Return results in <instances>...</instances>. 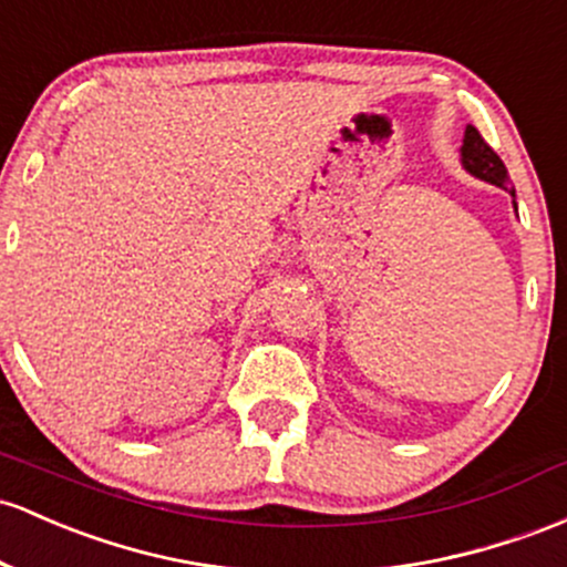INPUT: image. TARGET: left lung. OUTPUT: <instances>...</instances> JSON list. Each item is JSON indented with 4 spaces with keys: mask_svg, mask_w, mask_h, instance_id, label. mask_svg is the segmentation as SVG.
<instances>
[{
    "mask_svg": "<svg viewBox=\"0 0 567 567\" xmlns=\"http://www.w3.org/2000/svg\"><path fill=\"white\" fill-rule=\"evenodd\" d=\"M460 164H463V169L468 174L484 179V183L508 190L512 193V198H516L506 166H503V161L497 158V153L482 140V134H478L474 126H465L463 145H460ZM514 209H516V202H514Z\"/></svg>",
    "mask_w": 567,
    "mask_h": 567,
    "instance_id": "1",
    "label": "left lung"
}]
</instances>
